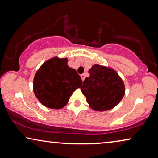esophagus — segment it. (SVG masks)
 Instances as JSON below:
<instances>
[{
    "label": "esophagus",
    "mask_w": 158,
    "mask_h": 158,
    "mask_svg": "<svg viewBox=\"0 0 158 158\" xmlns=\"http://www.w3.org/2000/svg\"><path fill=\"white\" fill-rule=\"evenodd\" d=\"M81 78H82V81H84L85 77V74H82V75H81Z\"/></svg>",
    "instance_id": "1"
}]
</instances>
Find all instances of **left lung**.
Here are the masks:
<instances>
[{"instance_id": "left-lung-1", "label": "left lung", "mask_w": 158, "mask_h": 158, "mask_svg": "<svg viewBox=\"0 0 158 158\" xmlns=\"http://www.w3.org/2000/svg\"><path fill=\"white\" fill-rule=\"evenodd\" d=\"M81 91L91 109L106 111L121 101L125 93L124 82L113 68L95 64L88 70Z\"/></svg>"}]
</instances>
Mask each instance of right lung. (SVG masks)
Returning a JSON list of instances; mask_svg holds the SVG:
<instances>
[{"label": "right lung", "mask_w": 158, "mask_h": 158, "mask_svg": "<svg viewBox=\"0 0 158 158\" xmlns=\"http://www.w3.org/2000/svg\"><path fill=\"white\" fill-rule=\"evenodd\" d=\"M68 58L53 57L43 63L33 78L34 94L43 106L61 109L68 102L72 93L81 88V77L68 65Z\"/></svg>", "instance_id": "add662e5"}]
</instances>
